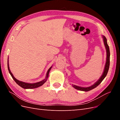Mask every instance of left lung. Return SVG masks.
Wrapping results in <instances>:
<instances>
[{
    "mask_svg": "<svg viewBox=\"0 0 120 120\" xmlns=\"http://www.w3.org/2000/svg\"><path fill=\"white\" fill-rule=\"evenodd\" d=\"M103 39H104V44L105 45V47H106V50H107V60H106V65H105V67L104 69V71L102 75L101 76V77L100 79L98 80L94 85L93 86H90V87H87V88H83V87H80V86H78L75 85H72V86L74 87V88L75 89L78 90H82V91H85V92H88L89 91V90L94 89V88H96L97 86H99L101 82L103 81V79H105V78L106 77V75H107V73L109 71V68L110 67V49H109V46L107 41V38L106 37L103 36Z\"/></svg>",
    "mask_w": 120,
    "mask_h": 120,
    "instance_id": "8db88e82",
    "label": "left lung"
}]
</instances>
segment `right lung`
Returning a JSON list of instances; mask_svg holds the SVG:
<instances>
[{
	"label": "right lung",
	"instance_id": "right-lung-1",
	"mask_svg": "<svg viewBox=\"0 0 120 120\" xmlns=\"http://www.w3.org/2000/svg\"><path fill=\"white\" fill-rule=\"evenodd\" d=\"M8 70L9 71V74H10L12 78H13V79H14V81L16 82V83L17 84L19 85V86H20L21 88H22L23 89H34V88H38V87L40 86H42L43 83H44L46 81V79H48V77H49V72L50 70V69L52 68V67H50L47 72V74H46V78L45 79H43L42 81L41 82H39L37 83H26V82H21L18 80V79H16L15 78L13 77V75H12V74L11 73V72L10 71V70H9V64H8Z\"/></svg>",
	"mask_w": 120,
	"mask_h": 120
}]
</instances>
